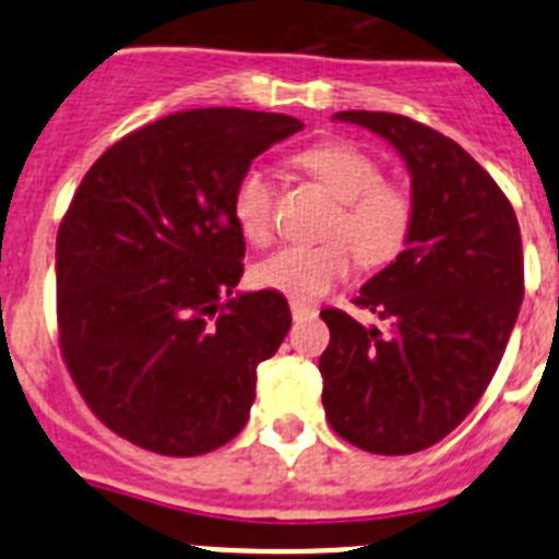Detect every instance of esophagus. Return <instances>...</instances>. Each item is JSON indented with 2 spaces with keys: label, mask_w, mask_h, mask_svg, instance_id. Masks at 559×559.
<instances>
[{
  "label": "esophagus",
  "mask_w": 559,
  "mask_h": 559,
  "mask_svg": "<svg viewBox=\"0 0 559 559\" xmlns=\"http://www.w3.org/2000/svg\"><path fill=\"white\" fill-rule=\"evenodd\" d=\"M290 313H294L296 322H305V319H316L319 310L313 305H305V302H290Z\"/></svg>",
  "instance_id": "obj_1"
}]
</instances>
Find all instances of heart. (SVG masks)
I'll list each match as a JSON object with an SVG mask.
<instances>
[{
    "label": "heart",
    "instance_id": "obj_1",
    "mask_svg": "<svg viewBox=\"0 0 559 559\" xmlns=\"http://www.w3.org/2000/svg\"><path fill=\"white\" fill-rule=\"evenodd\" d=\"M338 201L330 235L344 237L360 263L380 265L400 254L412 229V199L386 185L378 162L349 142H324L296 156ZM231 212L251 243H265L274 229V181L263 167H246L231 192ZM353 254L341 240L319 246H283L254 265L251 280L260 288L280 290L296 302H313L344 280Z\"/></svg>",
    "mask_w": 559,
    "mask_h": 559
}]
</instances>
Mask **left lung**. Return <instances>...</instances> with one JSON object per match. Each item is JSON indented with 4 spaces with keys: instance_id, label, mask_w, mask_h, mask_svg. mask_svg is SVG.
I'll use <instances>...</instances> for the list:
<instances>
[{
    "instance_id": "obj_1",
    "label": "left lung",
    "mask_w": 559,
    "mask_h": 559,
    "mask_svg": "<svg viewBox=\"0 0 559 559\" xmlns=\"http://www.w3.org/2000/svg\"><path fill=\"white\" fill-rule=\"evenodd\" d=\"M333 120L378 133L406 162L412 229L355 299L380 324L322 310L324 414L353 445L406 456L448 437L496 374L523 299L521 229L490 173L433 128L386 111Z\"/></svg>"
}]
</instances>
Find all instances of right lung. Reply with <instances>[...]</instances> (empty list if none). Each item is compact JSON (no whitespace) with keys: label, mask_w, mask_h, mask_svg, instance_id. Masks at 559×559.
<instances>
[{"label":"right lung","mask_w":559,"mask_h":559,"mask_svg":"<svg viewBox=\"0 0 559 559\" xmlns=\"http://www.w3.org/2000/svg\"><path fill=\"white\" fill-rule=\"evenodd\" d=\"M299 128L192 108L122 136L83 176L56 243L61 353L88 408L133 445L201 456L243 431L290 308L280 290L235 294L231 192Z\"/></svg>","instance_id":"right-lung-1"}]
</instances>
